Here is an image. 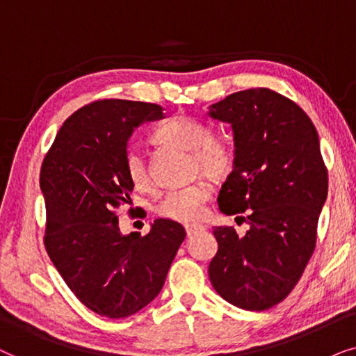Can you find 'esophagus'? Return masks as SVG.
I'll return each mask as SVG.
<instances>
[{
    "instance_id": "obj_1",
    "label": "esophagus",
    "mask_w": 356,
    "mask_h": 356,
    "mask_svg": "<svg viewBox=\"0 0 356 356\" xmlns=\"http://www.w3.org/2000/svg\"><path fill=\"white\" fill-rule=\"evenodd\" d=\"M203 229H205V226H202V225H187L186 226L187 236H192L193 233H197V231H203Z\"/></svg>"
}]
</instances>
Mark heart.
I'll return each mask as SVG.
<instances>
[{
	"instance_id": "b5f03b06",
	"label": "heart",
	"mask_w": 356,
	"mask_h": 356,
	"mask_svg": "<svg viewBox=\"0 0 356 356\" xmlns=\"http://www.w3.org/2000/svg\"><path fill=\"white\" fill-rule=\"evenodd\" d=\"M158 143L170 145L192 153V169L195 174H207L211 179H225L234 168V149L229 143L213 138L211 130L202 122L188 117H174L154 131ZM125 172L138 191H149L151 177L143 156L130 149L125 156ZM211 197L210 182L200 181L172 191L159 202V216L175 222H197L205 216L207 203Z\"/></svg>"
}]
</instances>
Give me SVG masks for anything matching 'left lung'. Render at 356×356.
Returning a JSON list of instances; mask_svg holds the SVG:
<instances>
[{"label": "left lung", "instance_id": "1", "mask_svg": "<svg viewBox=\"0 0 356 356\" xmlns=\"http://www.w3.org/2000/svg\"><path fill=\"white\" fill-rule=\"evenodd\" d=\"M208 115L229 123L234 136V168L218 207L225 215L248 211L249 225L244 236L215 227L210 282L241 309H270L296 286L316 248L329 187L319 136L298 104L267 88L231 94Z\"/></svg>", "mask_w": 356, "mask_h": 356}]
</instances>
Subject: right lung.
I'll list each match as a JSON object with an SVG mask.
<instances>
[{"label": "right lung", "instance_id": "right-lung-1", "mask_svg": "<svg viewBox=\"0 0 356 356\" xmlns=\"http://www.w3.org/2000/svg\"><path fill=\"white\" fill-rule=\"evenodd\" d=\"M158 104L104 99L68 117L45 154L47 254L74 296L99 316L129 317L159 295L186 239L159 218L148 234L123 236L115 210L130 202L127 145L141 123L163 118Z\"/></svg>", "mask_w": 356, "mask_h": 356}]
</instances>
